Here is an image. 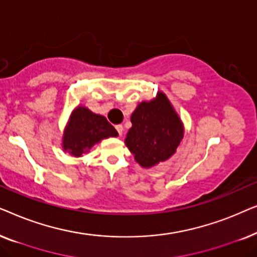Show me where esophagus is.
I'll use <instances>...</instances> for the list:
<instances>
[{"label":"esophagus","instance_id":"34e87169","mask_svg":"<svg viewBox=\"0 0 257 257\" xmlns=\"http://www.w3.org/2000/svg\"><path fill=\"white\" fill-rule=\"evenodd\" d=\"M115 130L118 131L119 136H121L122 132H124V127H122V125H117V126H115Z\"/></svg>","mask_w":257,"mask_h":257}]
</instances>
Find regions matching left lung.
I'll list each match as a JSON object with an SVG mask.
<instances>
[{"label":"left lung","instance_id":"1","mask_svg":"<svg viewBox=\"0 0 257 257\" xmlns=\"http://www.w3.org/2000/svg\"><path fill=\"white\" fill-rule=\"evenodd\" d=\"M125 144L142 167L150 168L173 156L184 138V125L166 94L142 101L131 115Z\"/></svg>","mask_w":257,"mask_h":257}]
</instances>
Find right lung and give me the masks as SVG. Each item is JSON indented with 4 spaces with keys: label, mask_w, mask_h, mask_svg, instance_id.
Instances as JSON below:
<instances>
[{
    "label": "right lung",
    "mask_w": 257,
    "mask_h": 257,
    "mask_svg": "<svg viewBox=\"0 0 257 257\" xmlns=\"http://www.w3.org/2000/svg\"><path fill=\"white\" fill-rule=\"evenodd\" d=\"M117 136V130L104 115L93 113L85 106H77L64 130L63 150L78 158L103 139Z\"/></svg>",
    "instance_id": "1"
}]
</instances>
